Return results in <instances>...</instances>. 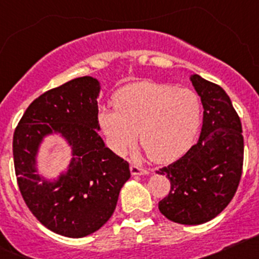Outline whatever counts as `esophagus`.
Masks as SVG:
<instances>
[{
  "mask_svg": "<svg viewBox=\"0 0 259 259\" xmlns=\"http://www.w3.org/2000/svg\"><path fill=\"white\" fill-rule=\"evenodd\" d=\"M130 170H131L132 175H146V174H149V171L146 170V168H143L140 164H136V163H131Z\"/></svg>",
  "mask_w": 259,
  "mask_h": 259,
  "instance_id": "1",
  "label": "esophagus"
}]
</instances>
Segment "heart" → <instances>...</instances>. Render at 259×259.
<instances>
[{"label":"heart","instance_id":"obj_1","mask_svg":"<svg viewBox=\"0 0 259 259\" xmlns=\"http://www.w3.org/2000/svg\"><path fill=\"white\" fill-rule=\"evenodd\" d=\"M202 118L198 95L170 84L140 81L120 89L114 107H104L98 123L110 148L124 154L137 140L153 161L172 162L193 145Z\"/></svg>","mask_w":259,"mask_h":259}]
</instances>
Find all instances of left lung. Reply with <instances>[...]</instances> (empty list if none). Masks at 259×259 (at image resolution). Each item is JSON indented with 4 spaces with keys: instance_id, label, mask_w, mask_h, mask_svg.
Wrapping results in <instances>:
<instances>
[{
    "instance_id": "8db88e82",
    "label": "left lung",
    "mask_w": 259,
    "mask_h": 259,
    "mask_svg": "<svg viewBox=\"0 0 259 259\" xmlns=\"http://www.w3.org/2000/svg\"><path fill=\"white\" fill-rule=\"evenodd\" d=\"M201 97L203 122L197 144L178 161L157 171L170 180L159 211L179 224H202L221 214L239 187L244 162L240 118L222 87L192 75Z\"/></svg>"
}]
</instances>
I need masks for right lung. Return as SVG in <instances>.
<instances>
[{
	"label": "right lung",
	"mask_w": 259,
	"mask_h": 259,
	"mask_svg": "<svg viewBox=\"0 0 259 259\" xmlns=\"http://www.w3.org/2000/svg\"><path fill=\"white\" fill-rule=\"evenodd\" d=\"M100 83L76 77L38 96L27 107L13 137L18 187L23 200L48 230L66 237L88 236L115 210L119 192L130 179V164L106 148L98 135ZM59 132L74 158L54 183L35 174L34 157L44 136Z\"/></svg>",
	"instance_id": "obj_1"
}]
</instances>
